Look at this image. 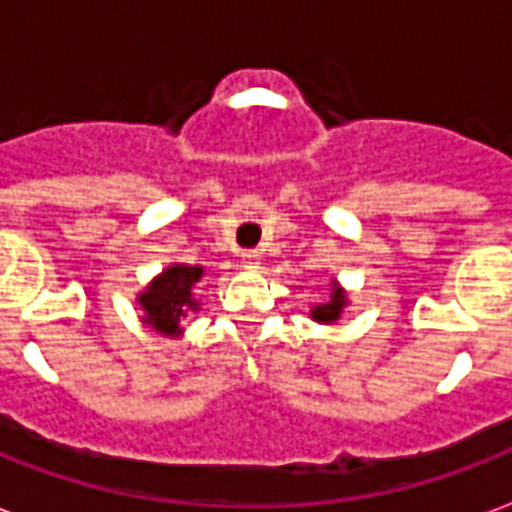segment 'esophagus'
<instances>
[{"label": "esophagus", "mask_w": 512, "mask_h": 512, "mask_svg": "<svg viewBox=\"0 0 512 512\" xmlns=\"http://www.w3.org/2000/svg\"><path fill=\"white\" fill-rule=\"evenodd\" d=\"M241 263L247 265V268H260V252H255V249L241 252Z\"/></svg>", "instance_id": "34e87169"}]
</instances>
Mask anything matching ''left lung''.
<instances>
[{"instance_id":"8db88e82","label":"left lung","mask_w":512,"mask_h":512,"mask_svg":"<svg viewBox=\"0 0 512 512\" xmlns=\"http://www.w3.org/2000/svg\"><path fill=\"white\" fill-rule=\"evenodd\" d=\"M343 303H346V298H343V292L335 290L333 292V300H330V303H325V306L314 308V314H311V317L319 319V322H335V319L341 317Z\"/></svg>"}]
</instances>
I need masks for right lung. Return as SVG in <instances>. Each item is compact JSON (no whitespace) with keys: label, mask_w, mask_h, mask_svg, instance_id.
<instances>
[{"label":"right lung","mask_w":512,"mask_h":512,"mask_svg":"<svg viewBox=\"0 0 512 512\" xmlns=\"http://www.w3.org/2000/svg\"><path fill=\"white\" fill-rule=\"evenodd\" d=\"M204 268H190V265H171L147 287L144 295H139L147 325H152L163 335H177L182 317L187 308H198L193 300V287L201 282Z\"/></svg>","instance_id":"right-lung-1"}]
</instances>
